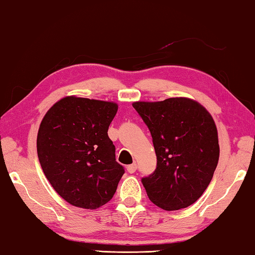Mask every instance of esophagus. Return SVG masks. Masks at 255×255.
<instances>
[{
  "label": "esophagus",
  "mask_w": 255,
  "mask_h": 255,
  "mask_svg": "<svg viewBox=\"0 0 255 255\" xmlns=\"http://www.w3.org/2000/svg\"><path fill=\"white\" fill-rule=\"evenodd\" d=\"M137 170V164L136 163H132L130 164V165L127 166V171L129 172V173H135Z\"/></svg>",
  "instance_id": "esophagus-1"
}]
</instances>
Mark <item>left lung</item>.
<instances>
[{
  "label": "left lung",
  "instance_id": "left-lung-1",
  "mask_svg": "<svg viewBox=\"0 0 255 255\" xmlns=\"http://www.w3.org/2000/svg\"><path fill=\"white\" fill-rule=\"evenodd\" d=\"M132 107L149 129L157 159L153 173L141 178L149 200L164 210L187 208L205 192L218 163L213 117L187 98Z\"/></svg>",
  "mask_w": 255,
  "mask_h": 255
}]
</instances>
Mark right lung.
<instances>
[{
  "label": "right lung",
  "instance_id": "add662e5",
  "mask_svg": "<svg viewBox=\"0 0 255 255\" xmlns=\"http://www.w3.org/2000/svg\"><path fill=\"white\" fill-rule=\"evenodd\" d=\"M118 106L66 97L47 111L37 136L41 169L68 204L96 209L114 197L125 173L108 129Z\"/></svg>",
  "mask_w": 255,
  "mask_h": 255
}]
</instances>
